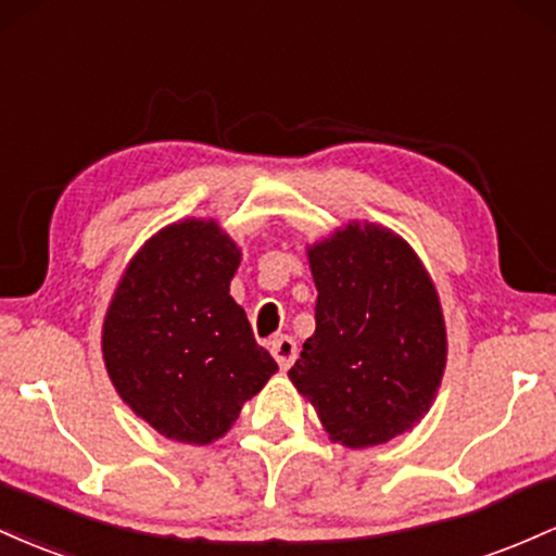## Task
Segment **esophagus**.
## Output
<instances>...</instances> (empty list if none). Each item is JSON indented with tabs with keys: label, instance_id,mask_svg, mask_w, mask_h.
Segmentation results:
<instances>
[{
	"label": "esophagus",
	"instance_id": "34e87169",
	"mask_svg": "<svg viewBox=\"0 0 556 556\" xmlns=\"http://www.w3.org/2000/svg\"><path fill=\"white\" fill-rule=\"evenodd\" d=\"M270 352L280 365V370H289L296 359V341L291 339V336H276V339L270 341Z\"/></svg>",
	"mask_w": 556,
	"mask_h": 556
}]
</instances>
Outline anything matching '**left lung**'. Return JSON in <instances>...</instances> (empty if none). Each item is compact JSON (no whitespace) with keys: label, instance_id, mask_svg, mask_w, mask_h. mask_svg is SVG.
Instances as JSON below:
<instances>
[{"label":"left lung","instance_id":"1","mask_svg":"<svg viewBox=\"0 0 556 556\" xmlns=\"http://www.w3.org/2000/svg\"><path fill=\"white\" fill-rule=\"evenodd\" d=\"M315 333L289 370L328 439L349 448L413 430L446 370V323L415 249L378 223L349 220L307 247Z\"/></svg>","mask_w":556,"mask_h":556}]
</instances>
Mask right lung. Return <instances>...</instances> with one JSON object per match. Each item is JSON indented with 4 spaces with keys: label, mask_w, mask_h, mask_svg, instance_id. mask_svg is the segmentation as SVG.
I'll return each instance as SVG.
<instances>
[{
    "label": "right lung",
    "mask_w": 556,
    "mask_h": 556,
    "mask_svg": "<svg viewBox=\"0 0 556 556\" xmlns=\"http://www.w3.org/2000/svg\"><path fill=\"white\" fill-rule=\"evenodd\" d=\"M241 247L212 217L160 228L128 260L102 326L117 396L165 439L212 444L278 370L230 296Z\"/></svg>",
    "instance_id": "right-lung-1"
}]
</instances>
